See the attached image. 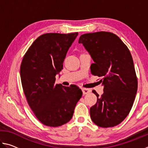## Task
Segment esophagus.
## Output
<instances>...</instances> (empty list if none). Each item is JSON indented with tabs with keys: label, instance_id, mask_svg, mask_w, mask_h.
Masks as SVG:
<instances>
[{
	"label": "esophagus",
	"instance_id": "esophagus-1",
	"mask_svg": "<svg viewBox=\"0 0 148 148\" xmlns=\"http://www.w3.org/2000/svg\"><path fill=\"white\" fill-rule=\"evenodd\" d=\"M82 92H83L84 95L89 93V92L91 91V90H90L89 89H87V88H82Z\"/></svg>",
	"mask_w": 148,
	"mask_h": 148
}]
</instances>
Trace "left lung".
<instances>
[{"label": "left lung", "instance_id": "1", "mask_svg": "<svg viewBox=\"0 0 148 148\" xmlns=\"http://www.w3.org/2000/svg\"><path fill=\"white\" fill-rule=\"evenodd\" d=\"M79 43L89 52L94 63L92 74L102 77L101 96L93 90L97 103L90 108L92 121L107 128L119 125L128 116L136 97L138 81L128 47L118 36L101 31L80 36Z\"/></svg>", "mask_w": 148, "mask_h": 148}]
</instances>
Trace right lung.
I'll use <instances>...</instances> for the list:
<instances>
[{
	"label": "right lung",
	"mask_w": 148,
	"mask_h": 148,
	"mask_svg": "<svg viewBox=\"0 0 148 148\" xmlns=\"http://www.w3.org/2000/svg\"><path fill=\"white\" fill-rule=\"evenodd\" d=\"M77 32L46 33L34 41L25 54L20 67L21 84L27 102L40 121L49 127L68 123L82 96L76 85L55 84L56 76Z\"/></svg>",
	"instance_id": "1"
}]
</instances>
